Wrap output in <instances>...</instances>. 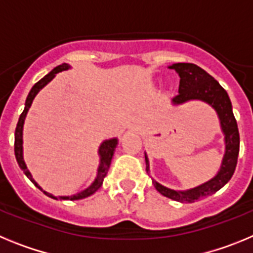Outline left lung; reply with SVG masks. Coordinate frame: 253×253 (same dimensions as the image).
Wrapping results in <instances>:
<instances>
[{"mask_svg":"<svg viewBox=\"0 0 253 253\" xmlns=\"http://www.w3.org/2000/svg\"><path fill=\"white\" fill-rule=\"evenodd\" d=\"M169 68L175 69L180 76V87H178L180 93L173 99V102L182 104L185 101L195 99L207 101L218 113L222 129L225 134L224 158H223L220 171L214 178L205 182L202 186L187 190V191H175L153 181L156 190L163 196L176 200V202L194 203L215 194L231 180L236 169L238 153H240V133H238L236 118L232 111L231 100L228 97L227 91L218 84V81H215L204 69L193 63H175ZM146 165V169L148 172L147 156Z\"/></svg>","mask_w":253,"mask_h":253,"instance_id":"1","label":"left lung"}]
</instances>
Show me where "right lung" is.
<instances>
[{
	"mask_svg": "<svg viewBox=\"0 0 253 253\" xmlns=\"http://www.w3.org/2000/svg\"><path fill=\"white\" fill-rule=\"evenodd\" d=\"M68 68H69L68 64H66V63L60 64V66L55 67V68L53 69L50 73H48L45 77L42 78L39 82H37V84L33 86V88H31V91L29 92V95H28V99H26L25 109H24V111H22L21 115H20L19 122H17V125H16V130H15V156H16V161H17V163H19L20 169H21L22 171H24V173H25V175L30 178L31 182H33V184H35V186H37L38 189H40V186H38L37 182L33 180V177H31V175H30V172H29L28 169H26L25 162H24V158H22V125H24V120H25L26 113H28L29 107L31 106V102H33L34 97L37 96V93L39 92V91L42 90V88H43V87L45 86L48 82H50L51 80H53V77L55 76V73L62 72V71H66V69H68ZM116 144H118V140L116 139L106 140V142H104L101 144V147H100L101 162H100L99 171H97V177H96V180L93 181V184L91 185L88 189L84 190L82 193L76 194V195H72V196H62L60 199H64V200H67V199H69V200H80V199H84V198H87V196L92 195L96 190H99L100 187H101L102 181H104L107 171H109V167H110L111 160H113V156H114V152H115ZM43 193L45 194V195L50 196V198H54V196L51 195V194L45 193V191H43Z\"/></svg>",
	"mask_w": 253,
	"mask_h": 253,
	"instance_id": "add662e5",
	"label": "right lung"
}]
</instances>
